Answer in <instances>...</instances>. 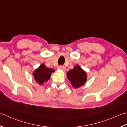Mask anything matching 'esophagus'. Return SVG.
Wrapping results in <instances>:
<instances>
[{"mask_svg": "<svg viewBox=\"0 0 127 127\" xmlns=\"http://www.w3.org/2000/svg\"><path fill=\"white\" fill-rule=\"evenodd\" d=\"M58 69H61V70L63 71H64L66 70V67L64 66H59L58 67Z\"/></svg>", "mask_w": 127, "mask_h": 127, "instance_id": "obj_1", "label": "esophagus"}]
</instances>
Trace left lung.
<instances>
[{
    "label": "left lung",
    "instance_id": "obj_1",
    "mask_svg": "<svg viewBox=\"0 0 127 127\" xmlns=\"http://www.w3.org/2000/svg\"><path fill=\"white\" fill-rule=\"evenodd\" d=\"M66 76L74 88H78L83 86L87 80V72L79 65H76L73 69H69Z\"/></svg>",
    "mask_w": 127,
    "mask_h": 127
}]
</instances>
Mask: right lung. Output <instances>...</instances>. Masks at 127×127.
I'll return each mask as SVG.
<instances>
[{"instance_id":"1","label":"right lung","mask_w":127,"mask_h":127,"mask_svg":"<svg viewBox=\"0 0 127 127\" xmlns=\"http://www.w3.org/2000/svg\"><path fill=\"white\" fill-rule=\"evenodd\" d=\"M54 72H55L54 69L48 68L43 63L33 72L32 76L38 84L43 85L44 83L50 79L51 74Z\"/></svg>"}]
</instances>
